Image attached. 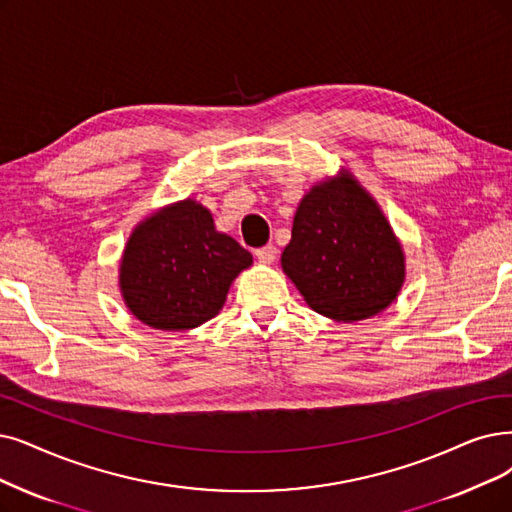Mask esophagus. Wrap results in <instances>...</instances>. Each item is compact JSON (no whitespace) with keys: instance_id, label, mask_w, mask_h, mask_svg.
<instances>
[{"instance_id":"obj_1","label":"esophagus","mask_w":512,"mask_h":512,"mask_svg":"<svg viewBox=\"0 0 512 512\" xmlns=\"http://www.w3.org/2000/svg\"><path fill=\"white\" fill-rule=\"evenodd\" d=\"M256 258L264 264H273L275 258H277V248H275V245H264V248L256 250Z\"/></svg>"}]
</instances>
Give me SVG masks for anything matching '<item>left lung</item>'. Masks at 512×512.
Masks as SVG:
<instances>
[{
    "instance_id": "obj_1",
    "label": "left lung",
    "mask_w": 512,
    "mask_h": 512,
    "mask_svg": "<svg viewBox=\"0 0 512 512\" xmlns=\"http://www.w3.org/2000/svg\"><path fill=\"white\" fill-rule=\"evenodd\" d=\"M281 267L313 311L344 323L382 313L405 279L391 224L344 170L302 197Z\"/></svg>"
}]
</instances>
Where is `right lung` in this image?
<instances>
[{"label":"right lung","instance_id":"obj_1","mask_svg":"<svg viewBox=\"0 0 512 512\" xmlns=\"http://www.w3.org/2000/svg\"><path fill=\"white\" fill-rule=\"evenodd\" d=\"M252 254L218 233L195 199L172 203L132 231L119 264V290L132 315L155 330L185 332L216 317Z\"/></svg>","mask_w":512,"mask_h":512}]
</instances>
